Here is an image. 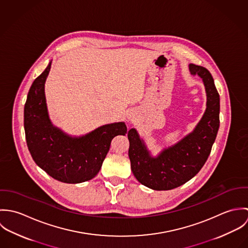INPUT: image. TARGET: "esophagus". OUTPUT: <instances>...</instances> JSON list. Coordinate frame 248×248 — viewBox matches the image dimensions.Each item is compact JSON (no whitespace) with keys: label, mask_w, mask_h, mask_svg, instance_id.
Masks as SVG:
<instances>
[{"label":"esophagus","mask_w":248,"mask_h":248,"mask_svg":"<svg viewBox=\"0 0 248 248\" xmlns=\"http://www.w3.org/2000/svg\"><path fill=\"white\" fill-rule=\"evenodd\" d=\"M129 118H131V117H129Z\"/></svg>","instance_id":"34e87169"}]
</instances>
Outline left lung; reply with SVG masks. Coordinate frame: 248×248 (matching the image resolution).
Masks as SVG:
<instances>
[{"instance_id": "left-lung-1", "label": "left lung", "mask_w": 248, "mask_h": 248, "mask_svg": "<svg viewBox=\"0 0 248 248\" xmlns=\"http://www.w3.org/2000/svg\"><path fill=\"white\" fill-rule=\"evenodd\" d=\"M191 74L199 75L206 92V108L194 130L176 144L152 155L146 143L133 128L128 132L132 172L144 186L171 190L195 177L206 162L219 127V95L209 71L194 64Z\"/></svg>"}]
</instances>
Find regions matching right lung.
Returning <instances> with one entry per match:
<instances>
[{
  "label": "right lung",
  "mask_w": 248,
  "mask_h": 248,
  "mask_svg": "<svg viewBox=\"0 0 248 248\" xmlns=\"http://www.w3.org/2000/svg\"><path fill=\"white\" fill-rule=\"evenodd\" d=\"M51 61L33 81L24 109L26 140L36 164L54 179L81 183L95 177L116 136H125L124 122L106 124L82 137H71L55 127L48 116L45 83Z\"/></svg>",
  "instance_id": "right-lung-1"
}]
</instances>
